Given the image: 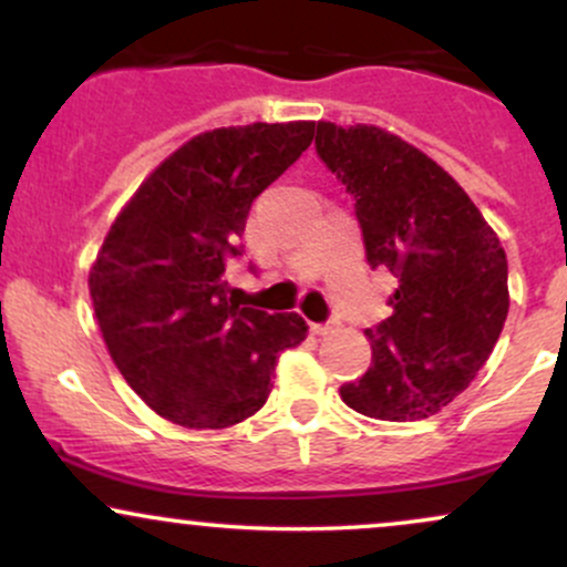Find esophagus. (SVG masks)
Instances as JSON below:
<instances>
[{"label":"esophagus","instance_id":"esophagus-1","mask_svg":"<svg viewBox=\"0 0 567 567\" xmlns=\"http://www.w3.org/2000/svg\"><path fill=\"white\" fill-rule=\"evenodd\" d=\"M309 328H311V333H317V336H324V333H330V330L336 328V322H311Z\"/></svg>","mask_w":567,"mask_h":567}]
</instances>
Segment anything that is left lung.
I'll return each mask as SVG.
<instances>
[{"label": "left lung", "instance_id": "left-lung-1", "mask_svg": "<svg viewBox=\"0 0 567 567\" xmlns=\"http://www.w3.org/2000/svg\"><path fill=\"white\" fill-rule=\"evenodd\" d=\"M315 146L354 197L368 264L396 279L392 317L365 330L373 362L341 400L370 419H429L470 386L504 330V247L470 194L400 135L317 122Z\"/></svg>", "mask_w": 567, "mask_h": 567}]
</instances>
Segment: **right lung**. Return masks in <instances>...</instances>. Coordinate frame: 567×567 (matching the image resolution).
Segmentation results:
<instances>
[{
    "label": "right lung",
    "instance_id": "right-lung-1",
    "mask_svg": "<svg viewBox=\"0 0 567 567\" xmlns=\"http://www.w3.org/2000/svg\"><path fill=\"white\" fill-rule=\"evenodd\" d=\"M315 122H252L192 138L122 207L90 269L97 328L114 365L154 413L188 429L250 419L285 349L306 338L296 311L239 306L226 261L243 256L252 199L309 148Z\"/></svg>",
    "mask_w": 567,
    "mask_h": 567
}]
</instances>
